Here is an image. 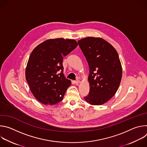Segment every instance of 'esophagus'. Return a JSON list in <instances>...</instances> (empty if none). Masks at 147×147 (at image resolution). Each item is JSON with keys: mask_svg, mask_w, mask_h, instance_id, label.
I'll use <instances>...</instances> for the list:
<instances>
[{"mask_svg": "<svg viewBox=\"0 0 147 147\" xmlns=\"http://www.w3.org/2000/svg\"><path fill=\"white\" fill-rule=\"evenodd\" d=\"M74 82L76 84H79V83L80 82V81L79 80H76V81H74Z\"/></svg>", "mask_w": 147, "mask_h": 147, "instance_id": "34e87169", "label": "esophagus"}]
</instances>
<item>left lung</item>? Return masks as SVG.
Instances as JSON below:
<instances>
[{"label":"left lung","mask_w":147,"mask_h":147,"mask_svg":"<svg viewBox=\"0 0 147 147\" xmlns=\"http://www.w3.org/2000/svg\"><path fill=\"white\" fill-rule=\"evenodd\" d=\"M78 43L90 68V91L84 99L92 105H100L115 95L120 84L122 67L119 55L114 47L101 38L87 37Z\"/></svg>","instance_id":"1"}]
</instances>
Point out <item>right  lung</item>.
<instances>
[{
  "mask_svg": "<svg viewBox=\"0 0 147 147\" xmlns=\"http://www.w3.org/2000/svg\"><path fill=\"white\" fill-rule=\"evenodd\" d=\"M78 45L74 39H48L31 52L26 69V78L34 97L45 105L62 100L71 81L63 74V59Z\"/></svg>",
  "mask_w": 147,
  "mask_h": 147,
  "instance_id": "add662e5",
  "label": "right lung"
}]
</instances>
